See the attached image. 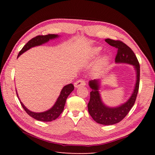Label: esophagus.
Returning a JSON list of instances; mask_svg holds the SVG:
<instances>
[{
    "label": "esophagus",
    "instance_id": "obj_1",
    "mask_svg": "<svg viewBox=\"0 0 155 155\" xmlns=\"http://www.w3.org/2000/svg\"><path fill=\"white\" fill-rule=\"evenodd\" d=\"M85 81H83V79H79L76 81V82L74 83V87L76 88H78L81 87V86H84L85 85Z\"/></svg>",
    "mask_w": 155,
    "mask_h": 155
}]
</instances>
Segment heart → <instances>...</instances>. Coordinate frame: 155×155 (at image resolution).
<instances>
[{
  "label": "heart",
  "mask_w": 155,
  "mask_h": 155,
  "mask_svg": "<svg viewBox=\"0 0 155 155\" xmlns=\"http://www.w3.org/2000/svg\"><path fill=\"white\" fill-rule=\"evenodd\" d=\"M101 48H100V47L94 48L92 50V51H91V56L93 57H97L100 53H101ZM107 61H108V57L107 56H104L101 60H100V65H104V64H107Z\"/></svg>",
  "instance_id": "1"
}]
</instances>
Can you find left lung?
Listing matches in <instances>:
<instances>
[{
    "label": "left lung",
    "instance_id": "1",
    "mask_svg": "<svg viewBox=\"0 0 155 155\" xmlns=\"http://www.w3.org/2000/svg\"><path fill=\"white\" fill-rule=\"evenodd\" d=\"M105 41L117 49L115 63H124L134 65L137 74L135 89L130 98L125 103L115 107H109L103 103L98 91L99 80H91L89 82V85L91 89L90 102L87 104L89 114L94 121L98 124L112 125L122 121L134 105L140 86V66L135 53L127 44L122 41L111 39H106Z\"/></svg>",
    "mask_w": 155,
    "mask_h": 155
}]
</instances>
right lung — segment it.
I'll return each instance as SVG.
<instances>
[{"instance_id": "obj_1", "label": "right lung", "mask_w": 155, "mask_h": 155, "mask_svg": "<svg viewBox=\"0 0 155 155\" xmlns=\"http://www.w3.org/2000/svg\"><path fill=\"white\" fill-rule=\"evenodd\" d=\"M59 35H55V34H48V35H38L31 39L28 42L25 44L24 47L22 48V50L20 51L19 53H18V57H19L20 54H22L23 52L27 51V50L30 49L31 48L34 46H40L43 44L44 43L48 42L50 40H52V39L58 38ZM74 85H72V83L68 84V85L64 86L63 87L62 90L60 93V95L57 98L55 104H54V106L52 107L51 109L44 112H41V113H35L31 111H29L27 107H26L22 102L20 101V100L18 97V95L17 94L18 98H19L20 104L23 109H25V111L27 113L28 115H29L31 117H33L34 119L37 120H39V121L41 122H51L52 120H54L58 117L60 114H61L64 111V106L65 104V101H66V99L68 96L70 95V94L72 92V91L74 90Z\"/></svg>"}]
</instances>
